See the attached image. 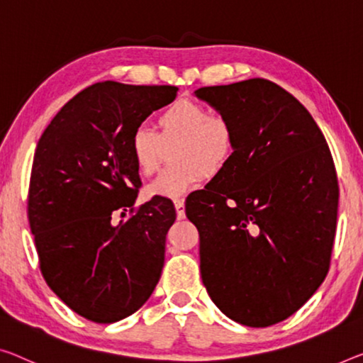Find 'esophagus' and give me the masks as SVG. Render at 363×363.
Here are the masks:
<instances>
[{
	"label": "esophagus",
	"mask_w": 363,
	"mask_h": 363,
	"mask_svg": "<svg viewBox=\"0 0 363 363\" xmlns=\"http://www.w3.org/2000/svg\"><path fill=\"white\" fill-rule=\"evenodd\" d=\"M175 209H177L178 219H185V201L175 199Z\"/></svg>",
	"instance_id": "esophagus-1"
}]
</instances>
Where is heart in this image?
Segmentation results:
<instances>
[{"mask_svg": "<svg viewBox=\"0 0 363 363\" xmlns=\"http://www.w3.org/2000/svg\"><path fill=\"white\" fill-rule=\"evenodd\" d=\"M159 135L138 126L130 136V152L139 174L152 175L159 169L162 144L177 143L172 150L175 165L164 170L147 186L152 196L180 198L201 178H214L225 170L235 152V130L222 115L193 100H177L157 120Z\"/></svg>", "mask_w": 363, "mask_h": 363, "instance_id": "heart-1", "label": "heart"}]
</instances>
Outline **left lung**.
<instances>
[{"label":"left lung","instance_id":"8db88e82","mask_svg":"<svg viewBox=\"0 0 363 363\" xmlns=\"http://www.w3.org/2000/svg\"><path fill=\"white\" fill-rule=\"evenodd\" d=\"M194 94L235 130L230 164L185 203L203 284L230 320L276 325L330 269L339 203L330 146L308 110L267 79Z\"/></svg>","mask_w":363,"mask_h":363}]
</instances>
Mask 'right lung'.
<instances>
[{
	"label": "right lung",
	"instance_id": "1",
	"mask_svg": "<svg viewBox=\"0 0 363 363\" xmlns=\"http://www.w3.org/2000/svg\"><path fill=\"white\" fill-rule=\"evenodd\" d=\"M177 91L97 82L38 139L27 196L38 263L48 287L86 320L107 325L133 315L160 279L177 213L164 196L135 208L141 180L130 136ZM126 208L130 217L115 226L113 216Z\"/></svg>",
	"mask_w": 363,
	"mask_h": 363
}]
</instances>
